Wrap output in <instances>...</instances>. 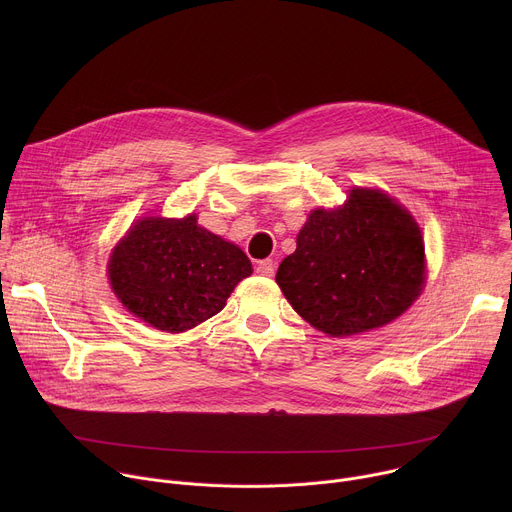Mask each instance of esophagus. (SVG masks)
<instances>
[{"mask_svg":"<svg viewBox=\"0 0 512 512\" xmlns=\"http://www.w3.org/2000/svg\"><path fill=\"white\" fill-rule=\"evenodd\" d=\"M257 273L263 277H271L275 273V263L271 259H263L257 263Z\"/></svg>","mask_w":512,"mask_h":512,"instance_id":"1","label":"esophagus"}]
</instances>
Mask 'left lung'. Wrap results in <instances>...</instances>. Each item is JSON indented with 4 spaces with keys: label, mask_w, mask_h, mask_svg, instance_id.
Here are the masks:
<instances>
[{
    "label": "left lung",
    "mask_w": 512,
    "mask_h": 512,
    "mask_svg": "<svg viewBox=\"0 0 512 512\" xmlns=\"http://www.w3.org/2000/svg\"><path fill=\"white\" fill-rule=\"evenodd\" d=\"M275 275L306 322L344 338L399 318L421 294L425 245L415 218L381 190L354 188L316 208Z\"/></svg>",
    "instance_id": "8db88e82"
}]
</instances>
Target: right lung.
Masks as SVG:
<instances>
[{
	"instance_id": "add662e5",
	"label": "right lung",
	"mask_w": 512,
	"mask_h": 512,
	"mask_svg": "<svg viewBox=\"0 0 512 512\" xmlns=\"http://www.w3.org/2000/svg\"><path fill=\"white\" fill-rule=\"evenodd\" d=\"M109 281L119 302L150 326L186 332L221 312L253 273L241 247L184 218L145 216L113 249Z\"/></svg>"
}]
</instances>
